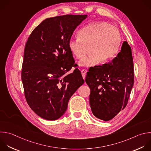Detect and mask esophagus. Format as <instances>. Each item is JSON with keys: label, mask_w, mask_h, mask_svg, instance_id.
Masks as SVG:
<instances>
[{"label": "esophagus", "mask_w": 151, "mask_h": 151, "mask_svg": "<svg viewBox=\"0 0 151 151\" xmlns=\"http://www.w3.org/2000/svg\"><path fill=\"white\" fill-rule=\"evenodd\" d=\"M86 73H87V70H86V69L81 70V74H82V76H83L84 80L85 79V77H86Z\"/></svg>", "instance_id": "1"}]
</instances>
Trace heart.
<instances>
[{"label":"heart","instance_id":"heart-1","mask_svg":"<svg viewBox=\"0 0 151 151\" xmlns=\"http://www.w3.org/2000/svg\"><path fill=\"white\" fill-rule=\"evenodd\" d=\"M78 38H71L68 46L77 59L83 58L88 48L92 54L83 58L80 64L90 67L113 60L119 52L122 38L119 30L105 22H95L83 28L78 32Z\"/></svg>","mask_w":151,"mask_h":151}]
</instances>
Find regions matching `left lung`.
Here are the masks:
<instances>
[{
  "mask_svg": "<svg viewBox=\"0 0 151 151\" xmlns=\"http://www.w3.org/2000/svg\"><path fill=\"white\" fill-rule=\"evenodd\" d=\"M90 88L91 111L97 118L109 121L127 105L134 84L131 48L124 41L121 51L110 63L90 69L86 80Z\"/></svg>",
  "mask_w": 151,
  "mask_h": 151,
  "instance_id": "1",
  "label": "left lung"
}]
</instances>
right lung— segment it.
Segmentation results:
<instances>
[{
    "label": "right lung",
    "mask_w": 151,
    "mask_h": 151,
    "mask_svg": "<svg viewBox=\"0 0 151 151\" xmlns=\"http://www.w3.org/2000/svg\"><path fill=\"white\" fill-rule=\"evenodd\" d=\"M87 15H66L42 21L30 35L24 51L22 81L27 101L40 117L60 118L68 101L84 81L74 64L68 44ZM75 66V65H74Z\"/></svg>",
    "instance_id": "1"
}]
</instances>
